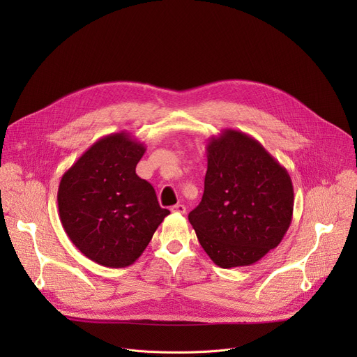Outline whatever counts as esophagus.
Returning a JSON list of instances; mask_svg holds the SVG:
<instances>
[{"label": "esophagus", "mask_w": 357, "mask_h": 357, "mask_svg": "<svg viewBox=\"0 0 357 357\" xmlns=\"http://www.w3.org/2000/svg\"><path fill=\"white\" fill-rule=\"evenodd\" d=\"M174 213H178V214H185L186 213V208H185V205L183 204H176V205H174V207L171 208Z\"/></svg>", "instance_id": "esophagus-1"}]
</instances>
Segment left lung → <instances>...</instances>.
<instances>
[{"instance_id":"1","label":"left lung","mask_w":357,"mask_h":357,"mask_svg":"<svg viewBox=\"0 0 357 357\" xmlns=\"http://www.w3.org/2000/svg\"><path fill=\"white\" fill-rule=\"evenodd\" d=\"M204 195L188 220L220 268L256 264L282 241L294 211L287 169L252 136L226 128L207 144Z\"/></svg>"}]
</instances>
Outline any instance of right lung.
I'll return each instance as SVG.
<instances>
[{
    "label": "right lung",
    "mask_w": 357,
    "mask_h": 357,
    "mask_svg": "<svg viewBox=\"0 0 357 357\" xmlns=\"http://www.w3.org/2000/svg\"><path fill=\"white\" fill-rule=\"evenodd\" d=\"M146 146L126 131L93 143L63 174L58 190L62 226L77 249L107 268H126L140 257L159 224L153 186L136 174Z\"/></svg>",
    "instance_id": "1"
}]
</instances>
